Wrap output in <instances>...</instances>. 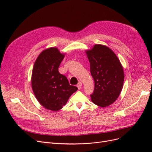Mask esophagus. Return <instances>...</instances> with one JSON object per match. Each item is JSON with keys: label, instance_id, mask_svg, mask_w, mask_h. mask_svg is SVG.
Wrapping results in <instances>:
<instances>
[{"label": "esophagus", "instance_id": "esophagus-1", "mask_svg": "<svg viewBox=\"0 0 152 152\" xmlns=\"http://www.w3.org/2000/svg\"><path fill=\"white\" fill-rule=\"evenodd\" d=\"M77 87H78V89H81V87H82V83H81V82H79V83L77 84Z\"/></svg>", "mask_w": 152, "mask_h": 152}]
</instances>
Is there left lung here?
<instances>
[{
	"mask_svg": "<svg viewBox=\"0 0 152 152\" xmlns=\"http://www.w3.org/2000/svg\"><path fill=\"white\" fill-rule=\"evenodd\" d=\"M86 53L94 80L91 101L101 107H108L121 93L124 80L123 67L117 55L106 45L96 44Z\"/></svg>",
	"mask_w": 152,
	"mask_h": 152,
	"instance_id": "obj_1",
	"label": "left lung"
}]
</instances>
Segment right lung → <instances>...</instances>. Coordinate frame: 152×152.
Segmentation results:
<instances>
[{
	"mask_svg": "<svg viewBox=\"0 0 152 152\" xmlns=\"http://www.w3.org/2000/svg\"><path fill=\"white\" fill-rule=\"evenodd\" d=\"M64 57L65 54L57 48L45 49L37 58L32 70L31 87L37 99L43 107L54 112L61 109L78 89L58 71Z\"/></svg>",
	"mask_w": 152,
	"mask_h": 152,
	"instance_id": "right-lung-1",
	"label": "right lung"
}]
</instances>
